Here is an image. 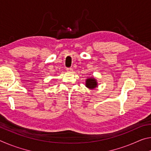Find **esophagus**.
Masks as SVG:
<instances>
[{"label": "esophagus", "mask_w": 151, "mask_h": 151, "mask_svg": "<svg viewBox=\"0 0 151 151\" xmlns=\"http://www.w3.org/2000/svg\"><path fill=\"white\" fill-rule=\"evenodd\" d=\"M66 70L68 71V72H71V71L73 70L72 68H66Z\"/></svg>", "instance_id": "34e87169"}]
</instances>
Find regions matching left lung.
<instances>
[{"label":"left lung","mask_w":151,"mask_h":151,"mask_svg":"<svg viewBox=\"0 0 151 151\" xmlns=\"http://www.w3.org/2000/svg\"><path fill=\"white\" fill-rule=\"evenodd\" d=\"M86 86L89 88H94L97 86L96 79L93 78H89L86 81Z\"/></svg>","instance_id":"8db88e82"}]
</instances>
